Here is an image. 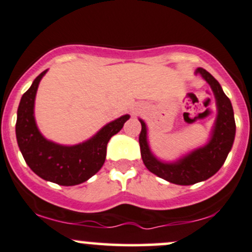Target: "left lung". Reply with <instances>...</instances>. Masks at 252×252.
Wrapping results in <instances>:
<instances>
[{
  "mask_svg": "<svg viewBox=\"0 0 252 252\" xmlns=\"http://www.w3.org/2000/svg\"><path fill=\"white\" fill-rule=\"evenodd\" d=\"M196 73H200L211 85L218 108L216 126L212 138L207 146L196 149L192 154L181 158L175 163L160 162L150 153L147 143L146 124L140 120L142 129L138 136V142H140L141 156L144 166L158 178L176 185H193L207 180L215 175L224 164L235 140L236 122L230 99L222 91L220 84L217 82L212 74L202 67H199Z\"/></svg>",
  "mask_w": 252,
  "mask_h": 252,
  "instance_id": "left-lung-1",
  "label": "left lung"
}]
</instances>
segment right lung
<instances>
[{
	"label": "right lung",
	"instance_id": "obj_1",
	"mask_svg": "<svg viewBox=\"0 0 252 252\" xmlns=\"http://www.w3.org/2000/svg\"><path fill=\"white\" fill-rule=\"evenodd\" d=\"M47 70L34 79L20 100L16 120V140L26 163L42 178L62 186H74L89 180L102 168L106 158V144L129 120L124 115L106 124L98 134L77 146L65 147L46 140L34 120V99L40 80Z\"/></svg>",
	"mask_w": 252,
	"mask_h": 252
}]
</instances>
